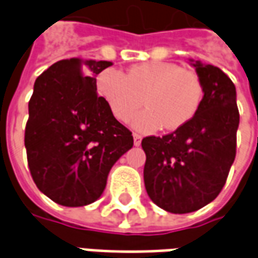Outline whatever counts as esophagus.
<instances>
[{
  "label": "esophagus",
  "instance_id": "obj_1",
  "mask_svg": "<svg viewBox=\"0 0 258 258\" xmlns=\"http://www.w3.org/2000/svg\"><path fill=\"white\" fill-rule=\"evenodd\" d=\"M133 137H134V145L140 146L141 141H142V137H141L140 134H137V133H134V134H133Z\"/></svg>",
  "mask_w": 258,
  "mask_h": 258
}]
</instances>
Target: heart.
Listing matches in <instances>:
<instances>
[{
	"instance_id": "1",
	"label": "heart",
	"mask_w": 258,
	"mask_h": 258,
	"mask_svg": "<svg viewBox=\"0 0 258 258\" xmlns=\"http://www.w3.org/2000/svg\"><path fill=\"white\" fill-rule=\"evenodd\" d=\"M96 90L121 123L145 102V110L131 120V125L142 133H153L163 125L167 130L182 127L194 118L203 99L199 76L168 62L135 64L127 76L106 69L96 79Z\"/></svg>"
}]
</instances>
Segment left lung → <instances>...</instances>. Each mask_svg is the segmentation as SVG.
Segmentation results:
<instances>
[{
	"label": "left lung",
	"mask_w": 258,
	"mask_h": 258,
	"mask_svg": "<svg viewBox=\"0 0 258 258\" xmlns=\"http://www.w3.org/2000/svg\"><path fill=\"white\" fill-rule=\"evenodd\" d=\"M203 99L189 123L164 137H146L144 181L160 209L185 214L216 199L236 155V88L220 68L189 59Z\"/></svg>",
	"instance_id": "1"
}]
</instances>
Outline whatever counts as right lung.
<instances>
[{
  "mask_svg": "<svg viewBox=\"0 0 258 258\" xmlns=\"http://www.w3.org/2000/svg\"><path fill=\"white\" fill-rule=\"evenodd\" d=\"M112 62L64 59L34 83L25 146L37 188L58 205L94 203L113 164L134 145L96 94V76Z\"/></svg>",
  "mask_w": 258,
  "mask_h": 258,
  "instance_id": "right-lung-1",
  "label": "right lung"
}]
</instances>
